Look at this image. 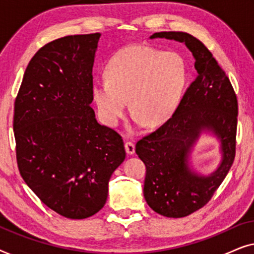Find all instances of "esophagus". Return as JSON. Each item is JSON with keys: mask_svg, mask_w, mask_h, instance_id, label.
<instances>
[{"mask_svg": "<svg viewBox=\"0 0 254 254\" xmlns=\"http://www.w3.org/2000/svg\"><path fill=\"white\" fill-rule=\"evenodd\" d=\"M125 149H126V152L128 155L135 154V144L133 142H126L125 143Z\"/></svg>", "mask_w": 254, "mask_h": 254, "instance_id": "1", "label": "esophagus"}]
</instances>
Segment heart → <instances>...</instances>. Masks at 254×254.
Listing matches in <instances>:
<instances>
[{"instance_id": "1", "label": "heart", "mask_w": 254, "mask_h": 254, "mask_svg": "<svg viewBox=\"0 0 254 254\" xmlns=\"http://www.w3.org/2000/svg\"><path fill=\"white\" fill-rule=\"evenodd\" d=\"M187 78L186 62L178 53L131 45L110 59L106 77L93 82L92 98L100 119L109 126L124 119L129 100L136 125L154 128L175 113Z\"/></svg>"}]
</instances>
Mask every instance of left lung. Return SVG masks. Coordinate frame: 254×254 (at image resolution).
Here are the masks:
<instances>
[{
	"instance_id": "obj_1",
	"label": "left lung",
	"mask_w": 254,
	"mask_h": 254,
	"mask_svg": "<svg viewBox=\"0 0 254 254\" xmlns=\"http://www.w3.org/2000/svg\"><path fill=\"white\" fill-rule=\"evenodd\" d=\"M156 38L185 44L197 72L172 117L136 143V154L147 168L145 201L156 213L179 218L202 208L227 177L235 159L238 104L228 76L199 39L186 32L150 36ZM202 132L220 141L222 156L208 176L190 165V154Z\"/></svg>"
}]
</instances>
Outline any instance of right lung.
Listing matches in <instances>:
<instances>
[{
	"label": "right lung",
	"instance_id": "add662e5",
	"mask_svg": "<svg viewBox=\"0 0 254 254\" xmlns=\"http://www.w3.org/2000/svg\"><path fill=\"white\" fill-rule=\"evenodd\" d=\"M100 33L67 36L31 59L15 100L17 164L48 208L71 220L102 209L123 138L96 119L92 67Z\"/></svg>",
	"mask_w": 254,
	"mask_h": 254
}]
</instances>
